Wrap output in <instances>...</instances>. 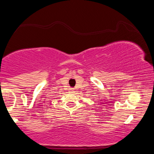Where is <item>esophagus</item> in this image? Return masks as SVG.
<instances>
[{"instance_id": "1", "label": "esophagus", "mask_w": 154, "mask_h": 154, "mask_svg": "<svg viewBox=\"0 0 154 154\" xmlns=\"http://www.w3.org/2000/svg\"><path fill=\"white\" fill-rule=\"evenodd\" d=\"M70 91H71V92H73L74 89H73V88H71V89H70Z\"/></svg>"}]
</instances>
